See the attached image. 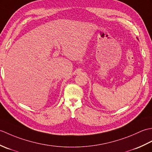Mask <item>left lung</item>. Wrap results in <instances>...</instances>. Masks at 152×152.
I'll use <instances>...</instances> for the list:
<instances>
[{"label":"left lung","mask_w":152,"mask_h":152,"mask_svg":"<svg viewBox=\"0 0 152 152\" xmlns=\"http://www.w3.org/2000/svg\"><path fill=\"white\" fill-rule=\"evenodd\" d=\"M137 39H138V38H137Z\"/></svg>","instance_id":"obj_1"}]
</instances>
